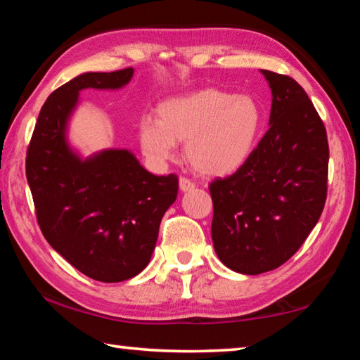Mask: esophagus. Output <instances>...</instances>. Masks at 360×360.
Here are the masks:
<instances>
[{
    "instance_id": "esophagus-1",
    "label": "esophagus",
    "mask_w": 360,
    "mask_h": 360,
    "mask_svg": "<svg viewBox=\"0 0 360 360\" xmlns=\"http://www.w3.org/2000/svg\"><path fill=\"white\" fill-rule=\"evenodd\" d=\"M179 188L182 192L192 191V188H195V182L191 181L188 178H186V176H181V178H179Z\"/></svg>"
}]
</instances>
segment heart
<instances>
[{"label":"heart","mask_w":360,"mask_h":360,"mask_svg":"<svg viewBox=\"0 0 360 360\" xmlns=\"http://www.w3.org/2000/svg\"><path fill=\"white\" fill-rule=\"evenodd\" d=\"M264 112L249 95H233L219 89H202L167 100L157 119L139 125V144L152 160L174 157L176 143H186V158L192 168L208 176L236 172L257 146Z\"/></svg>","instance_id":"1"}]
</instances>
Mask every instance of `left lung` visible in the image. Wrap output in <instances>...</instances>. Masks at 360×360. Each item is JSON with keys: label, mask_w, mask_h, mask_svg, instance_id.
Masks as SVG:
<instances>
[{"label": "left lung", "mask_w": 360, "mask_h": 360, "mask_svg": "<svg viewBox=\"0 0 360 360\" xmlns=\"http://www.w3.org/2000/svg\"><path fill=\"white\" fill-rule=\"evenodd\" d=\"M262 75L273 95L270 129L245 165L210 184L216 254L245 275L288 262L318 224L327 198L324 122L290 76Z\"/></svg>", "instance_id": "obj_1"}]
</instances>
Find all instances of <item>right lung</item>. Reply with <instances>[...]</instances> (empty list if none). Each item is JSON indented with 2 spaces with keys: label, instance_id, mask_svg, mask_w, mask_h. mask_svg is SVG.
<instances>
[{
  "label": "right lung",
  "instance_id": "right-lung-1",
  "mask_svg": "<svg viewBox=\"0 0 360 360\" xmlns=\"http://www.w3.org/2000/svg\"><path fill=\"white\" fill-rule=\"evenodd\" d=\"M133 68L85 72L49 95L30 139L25 169L38 225L56 251L85 276L119 283L149 264L158 227L178 195V176H155L129 150L81 160L65 141L82 89H119Z\"/></svg>",
  "mask_w": 360,
  "mask_h": 360
}]
</instances>
